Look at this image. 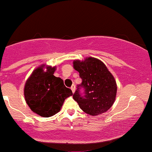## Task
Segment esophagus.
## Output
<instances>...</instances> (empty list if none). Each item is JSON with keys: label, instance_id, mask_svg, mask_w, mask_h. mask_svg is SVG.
<instances>
[{"label": "esophagus", "instance_id": "1", "mask_svg": "<svg viewBox=\"0 0 152 152\" xmlns=\"http://www.w3.org/2000/svg\"><path fill=\"white\" fill-rule=\"evenodd\" d=\"M71 89L72 92H73V93H74V92H75V90H76V87H75V85H74V84H73V85H72V87H71Z\"/></svg>", "mask_w": 152, "mask_h": 152}]
</instances>
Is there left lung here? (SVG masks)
Segmentation results:
<instances>
[{
	"mask_svg": "<svg viewBox=\"0 0 152 152\" xmlns=\"http://www.w3.org/2000/svg\"><path fill=\"white\" fill-rule=\"evenodd\" d=\"M73 63L82 79L73 95L81 109L91 116L108 111L114 104L117 91L114 76L103 62L95 57L76 60ZM81 87L85 89L84 96L80 93Z\"/></svg>",
	"mask_w": 152,
	"mask_h": 152,
	"instance_id": "1",
	"label": "left lung"
}]
</instances>
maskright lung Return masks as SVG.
<instances>
[{
	"mask_svg": "<svg viewBox=\"0 0 152 152\" xmlns=\"http://www.w3.org/2000/svg\"><path fill=\"white\" fill-rule=\"evenodd\" d=\"M47 69L44 71V68ZM56 66L41 65L33 71L24 89L25 101L34 113L50 117L60 111L65 99L73 95L63 80L54 76Z\"/></svg>",
	"mask_w": 152,
	"mask_h": 152,
	"instance_id": "obj_1",
	"label": "right lung"
}]
</instances>
